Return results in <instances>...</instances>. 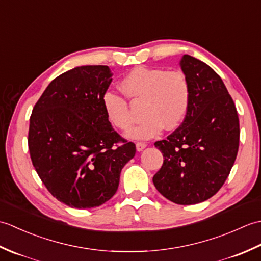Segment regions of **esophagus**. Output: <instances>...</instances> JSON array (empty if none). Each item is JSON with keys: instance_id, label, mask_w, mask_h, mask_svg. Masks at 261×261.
Masks as SVG:
<instances>
[{"instance_id": "1", "label": "esophagus", "mask_w": 261, "mask_h": 261, "mask_svg": "<svg viewBox=\"0 0 261 261\" xmlns=\"http://www.w3.org/2000/svg\"><path fill=\"white\" fill-rule=\"evenodd\" d=\"M146 147H147V143H145V142H137L136 143L137 151H142Z\"/></svg>"}]
</instances>
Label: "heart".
Returning a JSON list of instances; mask_svg holds the SVG:
<instances>
[{
	"label": "heart",
	"instance_id": "1",
	"mask_svg": "<svg viewBox=\"0 0 261 261\" xmlns=\"http://www.w3.org/2000/svg\"><path fill=\"white\" fill-rule=\"evenodd\" d=\"M120 86L129 98L143 99V119L126 132L130 139L148 140L158 136L163 127L176 129L190 108V83L180 71L139 66L121 80ZM102 104L108 120L118 129L125 130L132 124L134 120L124 97L107 91L102 96Z\"/></svg>",
	"mask_w": 261,
	"mask_h": 261
}]
</instances>
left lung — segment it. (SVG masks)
Wrapping results in <instances>:
<instances>
[{
  "instance_id": "1",
  "label": "left lung",
  "mask_w": 261,
  "mask_h": 261,
  "mask_svg": "<svg viewBox=\"0 0 261 261\" xmlns=\"http://www.w3.org/2000/svg\"><path fill=\"white\" fill-rule=\"evenodd\" d=\"M179 65L190 83V108L178 129L154 142L164 164L152 181L169 201L191 205L212 197L228 178L239 149L240 126L221 77L190 55Z\"/></svg>"
}]
</instances>
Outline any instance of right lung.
I'll return each instance as SVG.
<instances>
[{"label": "right lung", "mask_w": 261, "mask_h": 261, "mask_svg": "<svg viewBox=\"0 0 261 261\" xmlns=\"http://www.w3.org/2000/svg\"><path fill=\"white\" fill-rule=\"evenodd\" d=\"M112 75L102 65L70 69L47 86L32 110V165L51 195L70 207L108 202L136 154L135 143L116 134L104 112L102 96Z\"/></svg>", "instance_id": "1"}]
</instances>
